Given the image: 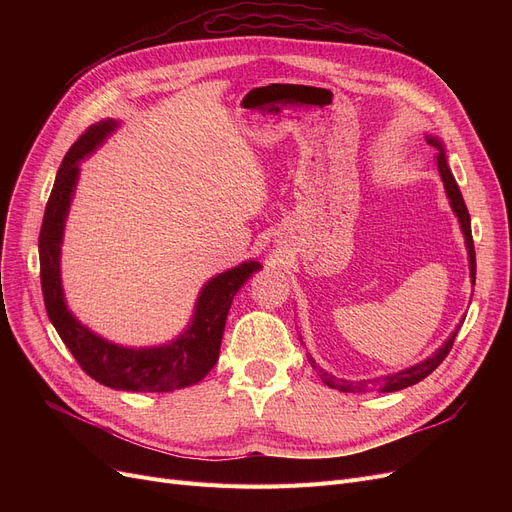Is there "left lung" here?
Returning <instances> with one entry per match:
<instances>
[{
  "label": "left lung",
  "instance_id": "left-lung-1",
  "mask_svg": "<svg viewBox=\"0 0 512 512\" xmlns=\"http://www.w3.org/2000/svg\"><path fill=\"white\" fill-rule=\"evenodd\" d=\"M427 141L440 149V153L436 155V164H438L440 176H442V180H444V188H446V195H448V199H450V205H452V209H454V213H456V218H459L461 228H463V232H465L467 249H469L471 278H473V282H475V247H473V236H471V215H469L467 205H465V201H463V195H461V191H459V184H456L454 176H452L450 170H448L446 155H444L440 143H438L436 139H427ZM456 332H459V328H456ZM456 332H452V336L444 342V346H440L438 351H436L432 357H429V359H425V361H421L419 365L409 367V369H405V371H398V373H394V375H388V378L378 380V382H371V380H369V382H365V380H363V382L338 380V378H334V375H330V373H326L321 367H317V363H315L311 357H309V363H311V367L319 373L321 380H324L330 388H336V390H340V392H367V390H371L375 384H380V390H382V392H396V390L409 388V386H413V384L425 380L427 375L432 373V371L448 357L450 348H452V344H454V338H456Z\"/></svg>",
  "mask_w": 512,
  "mask_h": 512
}]
</instances>
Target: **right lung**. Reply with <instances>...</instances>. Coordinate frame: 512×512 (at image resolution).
<instances>
[{
  "instance_id": "add662e5",
  "label": "right lung",
  "mask_w": 512,
  "mask_h": 512,
  "mask_svg": "<svg viewBox=\"0 0 512 512\" xmlns=\"http://www.w3.org/2000/svg\"><path fill=\"white\" fill-rule=\"evenodd\" d=\"M116 128L114 120L89 126L66 153L45 207L39 259L47 315L68 351L91 378L107 388L132 392H172L201 382L218 363L226 317L236 290L259 270L247 261L213 278L201 292L193 324L176 342L155 348H124L105 342L70 315L60 284V242L70 197L78 176V159L91 153Z\"/></svg>"
}]
</instances>
